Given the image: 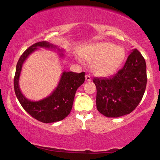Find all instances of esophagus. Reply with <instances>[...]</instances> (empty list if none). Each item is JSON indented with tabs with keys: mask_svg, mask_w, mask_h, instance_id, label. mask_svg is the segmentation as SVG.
Instances as JSON below:
<instances>
[{
	"mask_svg": "<svg viewBox=\"0 0 160 160\" xmlns=\"http://www.w3.org/2000/svg\"><path fill=\"white\" fill-rule=\"evenodd\" d=\"M86 80L87 81V82H91V76L89 75V74L86 75Z\"/></svg>",
	"mask_w": 160,
	"mask_h": 160,
	"instance_id": "1",
	"label": "esophagus"
}]
</instances>
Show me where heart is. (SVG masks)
<instances>
[{
    "instance_id": "heart-1",
    "label": "heart",
    "mask_w": 160,
    "mask_h": 160,
    "mask_svg": "<svg viewBox=\"0 0 160 160\" xmlns=\"http://www.w3.org/2000/svg\"><path fill=\"white\" fill-rule=\"evenodd\" d=\"M83 60L91 62V69L98 77H106L118 68L125 52L121 47L107 42L92 44L79 53Z\"/></svg>"
}]
</instances>
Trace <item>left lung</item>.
I'll return each instance as SVG.
<instances>
[{
	"mask_svg": "<svg viewBox=\"0 0 160 160\" xmlns=\"http://www.w3.org/2000/svg\"><path fill=\"white\" fill-rule=\"evenodd\" d=\"M96 107L108 117H119L135 110L143 96L147 84L146 63L138 50L133 49L124 66L108 78H94Z\"/></svg>",
	"mask_w": 160,
	"mask_h": 160,
	"instance_id": "obj_1",
	"label": "left lung"
}]
</instances>
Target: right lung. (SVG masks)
<instances>
[{
  "label": "right lung",
  "mask_w": 160,
  "mask_h": 160,
  "mask_svg": "<svg viewBox=\"0 0 160 160\" xmlns=\"http://www.w3.org/2000/svg\"><path fill=\"white\" fill-rule=\"evenodd\" d=\"M38 48L55 49L57 46L47 41H41L32 45L23 52L17 64L14 78V88L16 96L24 110L38 121L43 123L61 121L72 110L76 91L85 81V72H63L58 86L49 96L38 101L29 100L22 93L19 88V76L24 61ZM58 50L61 51L60 49ZM60 56L62 58L64 54L61 52Z\"/></svg>",
  "instance_id": "1"
}]
</instances>
